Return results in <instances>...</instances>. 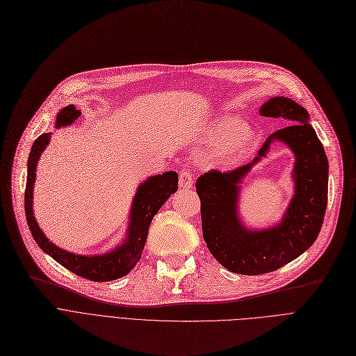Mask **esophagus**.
<instances>
[{"label":"esophagus","instance_id":"obj_1","mask_svg":"<svg viewBox=\"0 0 356 356\" xmlns=\"http://www.w3.org/2000/svg\"><path fill=\"white\" fill-rule=\"evenodd\" d=\"M179 184L181 189H191L192 184H193V176L191 175V172L188 170H183L179 175Z\"/></svg>","mask_w":356,"mask_h":356}]
</instances>
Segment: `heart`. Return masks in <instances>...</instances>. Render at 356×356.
Instances as JSON below:
<instances>
[{"mask_svg": "<svg viewBox=\"0 0 356 356\" xmlns=\"http://www.w3.org/2000/svg\"><path fill=\"white\" fill-rule=\"evenodd\" d=\"M233 125L234 120H224L212 132L213 138H222L215 149V157L221 161L238 160L250 148L253 141V132L249 127L237 125L233 128Z\"/></svg>", "mask_w": 356, "mask_h": 356, "instance_id": "1", "label": "heart"}]
</instances>
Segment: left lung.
Returning a JSON list of instances; mask_svg holds the SVG:
<instances>
[{"label": "left lung", "mask_w": 356, "mask_h": 356, "mask_svg": "<svg viewBox=\"0 0 356 356\" xmlns=\"http://www.w3.org/2000/svg\"><path fill=\"white\" fill-rule=\"evenodd\" d=\"M260 115L281 119L286 127L268 138L252 163L228 172L212 168L196 180L208 249L225 269L240 275L273 272L302 254L316 241L327 207V157L307 122V111L288 97H273L260 107ZM272 139L286 142L296 154V195L280 226L261 232L244 230L236 215L238 184L264 156Z\"/></svg>", "instance_id": "left-lung-1"}]
</instances>
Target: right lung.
Segmentation results:
<instances>
[{
    "instance_id": "1",
    "label": "right lung",
    "mask_w": 356,
    "mask_h": 356,
    "mask_svg": "<svg viewBox=\"0 0 356 356\" xmlns=\"http://www.w3.org/2000/svg\"><path fill=\"white\" fill-rule=\"evenodd\" d=\"M81 115L80 111L75 109V106L70 104L64 107L58 115L56 128L70 125L76 118ZM51 134H42L33 143L32 149L27 160V183L24 192V211L26 218L35 241L39 244L43 252L54 257L58 264L74 272L75 275L83 276L86 280L96 282L115 281L119 277L128 275L141 259L144 245L148 236V228L154 218V215L159 212L163 204L179 189V176L176 172H167L159 176L149 177L144 181L136 191L132 211H131V225L127 241L119 245L116 250L102 256H80L70 252H65L59 247L54 245L48 238L44 237L42 229L39 228L32 208L33 197V183L36 177V165L44 147L49 144Z\"/></svg>"
}]
</instances>
